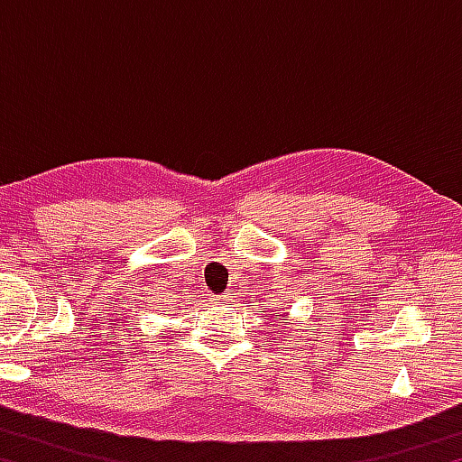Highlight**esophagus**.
<instances>
[{
    "instance_id": "34e87169",
    "label": "esophagus",
    "mask_w": 462,
    "mask_h": 462,
    "mask_svg": "<svg viewBox=\"0 0 462 462\" xmlns=\"http://www.w3.org/2000/svg\"><path fill=\"white\" fill-rule=\"evenodd\" d=\"M226 301H228V295H226V293L216 297V303H226Z\"/></svg>"
}]
</instances>
